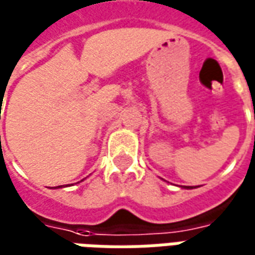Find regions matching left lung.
<instances>
[{"mask_svg": "<svg viewBox=\"0 0 255 255\" xmlns=\"http://www.w3.org/2000/svg\"><path fill=\"white\" fill-rule=\"evenodd\" d=\"M183 188H194V187H191V186H186V187H183Z\"/></svg>", "mask_w": 255, "mask_h": 255, "instance_id": "left-lung-1", "label": "left lung"}]
</instances>
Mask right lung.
<instances>
[{"label":"right lung","instance_id":"obj_1","mask_svg":"<svg viewBox=\"0 0 255 255\" xmlns=\"http://www.w3.org/2000/svg\"><path fill=\"white\" fill-rule=\"evenodd\" d=\"M58 187H60V186H58ZM56 188H57V187H56Z\"/></svg>","mask_w":255,"mask_h":255}]
</instances>
